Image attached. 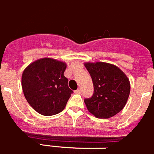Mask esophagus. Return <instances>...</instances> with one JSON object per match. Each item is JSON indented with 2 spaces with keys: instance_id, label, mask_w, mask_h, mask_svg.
Masks as SVG:
<instances>
[{
  "instance_id": "esophagus-1",
  "label": "esophagus",
  "mask_w": 154,
  "mask_h": 154,
  "mask_svg": "<svg viewBox=\"0 0 154 154\" xmlns=\"http://www.w3.org/2000/svg\"><path fill=\"white\" fill-rule=\"evenodd\" d=\"M81 93V90H79V89H78V90H76L75 91V93H77V94H79V93Z\"/></svg>"
}]
</instances>
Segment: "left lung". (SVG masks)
<instances>
[{"instance_id":"8db88e82","label":"left lung","mask_w":154,"mask_h":154,"mask_svg":"<svg viewBox=\"0 0 154 154\" xmlns=\"http://www.w3.org/2000/svg\"><path fill=\"white\" fill-rule=\"evenodd\" d=\"M93 80L94 92L84 100L88 111L98 118L115 116L125 106L130 93L129 79L114 64L105 62L84 64Z\"/></svg>"}]
</instances>
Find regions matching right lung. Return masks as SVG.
Here are the masks:
<instances>
[{
	"label": "right lung",
	"mask_w": 154,
	"mask_h": 154,
	"mask_svg": "<svg viewBox=\"0 0 154 154\" xmlns=\"http://www.w3.org/2000/svg\"><path fill=\"white\" fill-rule=\"evenodd\" d=\"M66 63L44 57L25 68L22 87L26 100L39 114L57 115L64 109L71 94L68 79L64 75Z\"/></svg>",
	"instance_id": "add662e5"
}]
</instances>
